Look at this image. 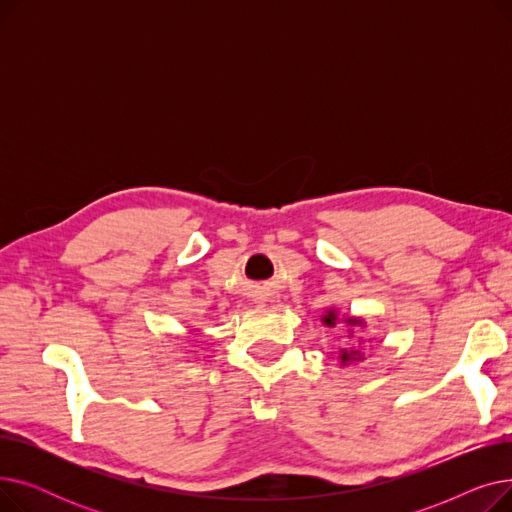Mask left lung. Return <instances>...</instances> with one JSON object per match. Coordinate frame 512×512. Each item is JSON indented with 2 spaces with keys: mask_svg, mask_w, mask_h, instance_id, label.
<instances>
[{
  "mask_svg": "<svg viewBox=\"0 0 512 512\" xmlns=\"http://www.w3.org/2000/svg\"><path fill=\"white\" fill-rule=\"evenodd\" d=\"M321 321H324V324H326L328 328H334L336 321H340L338 309H328V311L324 313V317H321ZM342 321H344L346 326H351V328H365V319H363V317L346 315V317H342ZM348 334L353 336V330H348ZM338 359H340L342 365H348V363L363 361L365 355H363V351H361L359 346H351V348H340V357H338Z\"/></svg>",
  "mask_w": 512,
  "mask_h": 512,
  "instance_id": "obj_1",
  "label": "left lung"
}]
</instances>
